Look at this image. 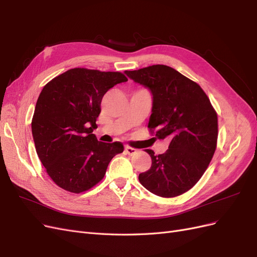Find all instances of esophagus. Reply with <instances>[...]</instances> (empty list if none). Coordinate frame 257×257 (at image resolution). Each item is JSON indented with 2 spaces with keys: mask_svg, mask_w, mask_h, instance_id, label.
<instances>
[{
  "mask_svg": "<svg viewBox=\"0 0 257 257\" xmlns=\"http://www.w3.org/2000/svg\"><path fill=\"white\" fill-rule=\"evenodd\" d=\"M124 150H125V152H126L128 155H133V154H135V153L137 152L136 149H134V148H131V147H128V146H126L125 148H124Z\"/></svg>",
  "mask_w": 257,
  "mask_h": 257,
  "instance_id": "esophagus-1",
  "label": "esophagus"
}]
</instances>
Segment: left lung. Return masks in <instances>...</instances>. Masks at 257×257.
Listing matches in <instances>:
<instances>
[{
  "label": "left lung",
  "mask_w": 257,
  "mask_h": 257,
  "mask_svg": "<svg viewBox=\"0 0 257 257\" xmlns=\"http://www.w3.org/2000/svg\"><path fill=\"white\" fill-rule=\"evenodd\" d=\"M124 73L151 93L148 127L157 138L170 139L164 153L146 150L152 164L139 174V182L161 197L181 195L198 182L213 157L216 112L203 89L173 67L157 64Z\"/></svg>",
  "instance_id": "obj_1"
}]
</instances>
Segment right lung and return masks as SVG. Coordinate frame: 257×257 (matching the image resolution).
Masks as SVG:
<instances>
[{"instance_id":"1","label":"right lung","mask_w":257,"mask_h":257,"mask_svg":"<svg viewBox=\"0 0 257 257\" xmlns=\"http://www.w3.org/2000/svg\"><path fill=\"white\" fill-rule=\"evenodd\" d=\"M127 78L119 72L72 68L43 88L32 119L42 164L53 182L72 193L97 184L121 143L98 142L93 133L105 93Z\"/></svg>"}]
</instances>
